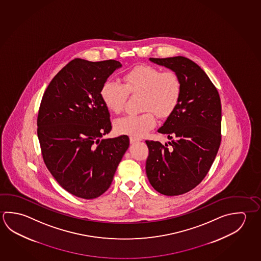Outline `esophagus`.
Masks as SVG:
<instances>
[{
    "instance_id": "obj_1",
    "label": "esophagus",
    "mask_w": 261,
    "mask_h": 261,
    "mask_svg": "<svg viewBox=\"0 0 261 261\" xmlns=\"http://www.w3.org/2000/svg\"><path fill=\"white\" fill-rule=\"evenodd\" d=\"M129 139H130V143H131V144H135V143L139 141V139L137 138V137H129Z\"/></svg>"
}]
</instances>
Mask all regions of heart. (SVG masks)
I'll return each instance as SVG.
<instances>
[{
	"label": "heart",
	"instance_id": "heart-1",
	"mask_svg": "<svg viewBox=\"0 0 261 261\" xmlns=\"http://www.w3.org/2000/svg\"><path fill=\"white\" fill-rule=\"evenodd\" d=\"M181 92V81L176 72L140 65L125 74L124 84L107 80L101 86V98L108 110L119 114L124 110L129 94L141 95V111L145 113L124 116L115 124L118 134L139 137L155 125L153 114L160 118L172 115L180 101Z\"/></svg>",
	"mask_w": 261,
	"mask_h": 261
}]
</instances>
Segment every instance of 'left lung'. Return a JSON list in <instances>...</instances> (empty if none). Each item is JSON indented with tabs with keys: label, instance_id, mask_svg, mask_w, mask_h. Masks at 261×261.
Instances as JSON below:
<instances>
[{
	"label": "left lung",
	"instance_id": "left-lung-1",
	"mask_svg": "<svg viewBox=\"0 0 261 261\" xmlns=\"http://www.w3.org/2000/svg\"><path fill=\"white\" fill-rule=\"evenodd\" d=\"M149 60L178 74L182 85L176 110L158 130L171 141H146L149 182L161 194L176 196L201 183L215 160L221 144V100L207 74L192 60L181 56Z\"/></svg>",
	"mask_w": 261,
	"mask_h": 261
}]
</instances>
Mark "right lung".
Masks as SVG:
<instances>
[{"label": "right lung", "instance_id": "right-lung-1", "mask_svg": "<svg viewBox=\"0 0 261 261\" xmlns=\"http://www.w3.org/2000/svg\"><path fill=\"white\" fill-rule=\"evenodd\" d=\"M119 61L75 59L51 81L37 116V137L46 168L60 186L83 199L109 189L129 146L125 135L110 133V114L101 98L108 77Z\"/></svg>", "mask_w": 261, "mask_h": 261}]
</instances>
